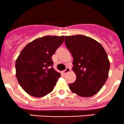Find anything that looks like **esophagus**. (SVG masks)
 <instances>
[{
	"instance_id": "1",
	"label": "esophagus",
	"mask_w": 124,
	"mask_h": 124,
	"mask_svg": "<svg viewBox=\"0 0 124 124\" xmlns=\"http://www.w3.org/2000/svg\"><path fill=\"white\" fill-rule=\"evenodd\" d=\"M70 71H71V70H70V68H66L65 70H64V71H62V73H63V74H66L68 73V72H70Z\"/></svg>"
}]
</instances>
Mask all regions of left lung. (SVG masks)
Returning <instances> with one entry per match:
<instances>
[{"label": "left lung", "mask_w": 124, "mask_h": 124, "mask_svg": "<svg viewBox=\"0 0 124 124\" xmlns=\"http://www.w3.org/2000/svg\"><path fill=\"white\" fill-rule=\"evenodd\" d=\"M65 42L73 57L72 70L76 75L70 89L82 97L98 93L107 80L110 62L102 46L93 39L82 35L66 36Z\"/></svg>", "instance_id": "8db88e82"}]
</instances>
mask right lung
Here are the masks:
<instances>
[{"label":"right lung","mask_w":124,"mask_h":124,"mask_svg":"<svg viewBox=\"0 0 124 124\" xmlns=\"http://www.w3.org/2000/svg\"><path fill=\"white\" fill-rule=\"evenodd\" d=\"M64 36H45L33 40L22 50L16 62V77L30 95L42 97L54 89L61 74L52 67V56Z\"/></svg>","instance_id":"1"}]
</instances>
